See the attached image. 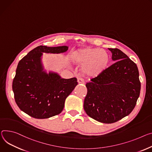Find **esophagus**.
Masks as SVG:
<instances>
[{"mask_svg":"<svg viewBox=\"0 0 152 152\" xmlns=\"http://www.w3.org/2000/svg\"><path fill=\"white\" fill-rule=\"evenodd\" d=\"M77 82L78 84H85V81L82 78H77Z\"/></svg>","mask_w":152,"mask_h":152,"instance_id":"esophagus-1","label":"esophagus"}]
</instances>
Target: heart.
Returning a JSON list of instances; mask_svg holds the SVG:
<instances>
[{"instance_id": "b5f03b06", "label": "heart", "mask_w": 152, "mask_h": 152, "mask_svg": "<svg viewBox=\"0 0 152 152\" xmlns=\"http://www.w3.org/2000/svg\"><path fill=\"white\" fill-rule=\"evenodd\" d=\"M73 61L83 65L84 72L88 76H97L104 71L109 62L107 53L103 50L93 48L79 49L73 53Z\"/></svg>"}]
</instances>
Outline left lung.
Returning <instances> with one entry per match:
<instances>
[{"instance_id": "obj_1", "label": "left lung", "mask_w": 152, "mask_h": 152, "mask_svg": "<svg viewBox=\"0 0 152 152\" xmlns=\"http://www.w3.org/2000/svg\"><path fill=\"white\" fill-rule=\"evenodd\" d=\"M116 61L86 84V113L105 124L116 122L134 109L141 91L136 64L118 48H108Z\"/></svg>"}]
</instances>
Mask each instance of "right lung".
Returning a JSON list of instances; mask_svg holds the SVG:
<instances>
[{
  "label": "right lung",
  "mask_w": 152,
  "mask_h": 152,
  "mask_svg": "<svg viewBox=\"0 0 152 152\" xmlns=\"http://www.w3.org/2000/svg\"><path fill=\"white\" fill-rule=\"evenodd\" d=\"M67 46L40 45L19 62L12 81V91L19 108L36 119H46L61 113L67 96L77 85V79H62L58 74L43 71L42 53H61Z\"/></svg>",
  "instance_id": "add662e5"
}]
</instances>
